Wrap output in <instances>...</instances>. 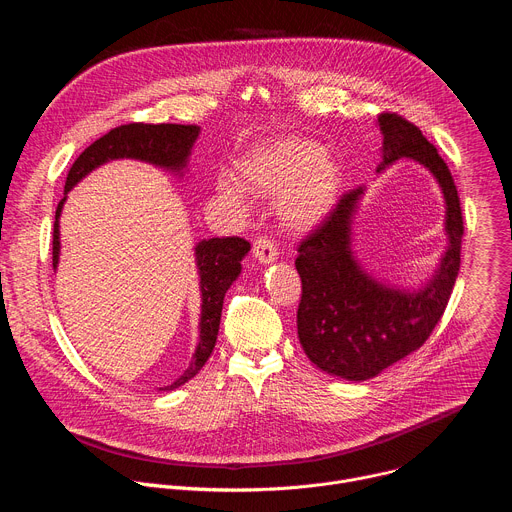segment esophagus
Here are the masks:
<instances>
[{
	"label": "esophagus",
	"instance_id": "34e87169",
	"mask_svg": "<svg viewBox=\"0 0 512 512\" xmlns=\"http://www.w3.org/2000/svg\"><path fill=\"white\" fill-rule=\"evenodd\" d=\"M253 255L259 263H271L277 257L273 241L267 237H257L253 243Z\"/></svg>",
	"mask_w": 512,
	"mask_h": 512
}]
</instances>
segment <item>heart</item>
<instances>
[{"label":"heart","mask_w":512,"mask_h":512,"mask_svg":"<svg viewBox=\"0 0 512 512\" xmlns=\"http://www.w3.org/2000/svg\"><path fill=\"white\" fill-rule=\"evenodd\" d=\"M239 182L221 180V192L237 202L243 190L277 196V212L289 231H310L322 223L338 200L342 170L318 143L285 137L257 148L239 162Z\"/></svg>","instance_id":"1"}]
</instances>
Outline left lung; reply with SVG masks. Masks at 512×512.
Wrapping results in <instances>:
<instances>
[{"instance_id":"obj_1","label":"left lung","mask_w":512,"mask_h":512,"mask_svg":"<svg viewBox=\"0 0 512 512\" xmlns=\"http://www.w3.org/2000/svg\"><path fill=\"white\" fill-rule=\"evenodd\" d=\"M381 166L409 158L440 182L450 245L440 269L417 291L387 287L364 273L350 251V225L362 188L348 190L300 245L302 277L298 336L304 352L328 375L367 381L405 358L442 320L460 271L462 206L450 168L421 129L397 113L379 115Z\"/></svg>"}]
</instances>
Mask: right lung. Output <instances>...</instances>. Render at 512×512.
Returning <instances> with one entry per match:
<instances>
[{
    "label": "right lung",
    "instance_id": "add662e5",
    "mask_svg": "<svg viewBox=\"0 0 512 512\" xmlns=\"http://www.w3.org/2000/svg\"><path fill=\"white\" fill-rule=\"evenodd\" d=\"M198 125H176V123H127L111 129L75 160L68 170L64 182V194L81 182L91 170L103 166L109 160H141L160 168L180 172L186 168L192 145L198 137ZM66 196L58 202L54 235H52V267L58 265L60 253V235H58V216ZM251 245L241 237H214L200 241L196 245V265L200 273V291H202V314H200V340L192 356L190 367L180 379L172 385L162 387L160 391H174L186 381H190L212 354L218 324H221L223 300L231 283L241 273V259L247 255Z\"/></svg>",
    "mask_w": 512,
    "mask_h": 512
}]
</instances>
